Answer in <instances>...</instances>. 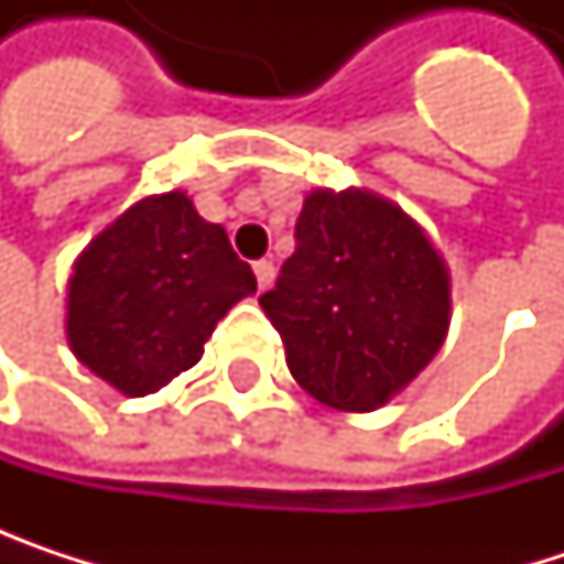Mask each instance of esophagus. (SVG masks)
Masks as SVG:
<instances>
[{"label": "esophagus", "mask_w": 564, "mask_h": 564, "mask_svg": "<svg viewBox=\"0 0 564 564\" xmlns=\"http://www.w3.org/2000/svg\"><path fill=\"white\" fill-rule=\"evenodd\" d=\"M274 274H278L274 261H258V264H254V278H258V286H261V290H268V286L274 283Z\"/></svg>", "instance_id": "obj_1"}]
</instances>
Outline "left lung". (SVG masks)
Returning <instances> with one entry per match:
<instances>
[{
	"mask_svg": "<svg viewBox=\"0 0 564 564\" xmlns=\"http://www.w3.org/2000/svg\"><path fill=\"white\" fill-rule=\"evenodd\" d=\"M296 251L261 306L300 389L336 411H376L441 349L451 274L424 228L366 188H316Z\"/></svg>",
	"mask_w": 564,
	"mask_h": 564,
	"instance_id": "8db88e82",
	"label": "left lung"
}]
</instances>
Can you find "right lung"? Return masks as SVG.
Instances as JSON below:
<instances>
[{
  "instance_id": "add662e5",
  "label": "right lung",
  "mask_w": 564,
  "mask_h": 564,
  "mask_svg": "<svg viewBox=\"0 0 564 564\" xmlns=\"http://www.w3.org/2000/svg\"><path fill=\"white\" fill-rule=\"evenodd\" d=\"M258 290L221 225L185 192L150 195L107 225L67 281V346L130 398L192 369L218 319Z\"/></svg>"
}]
</instances>
